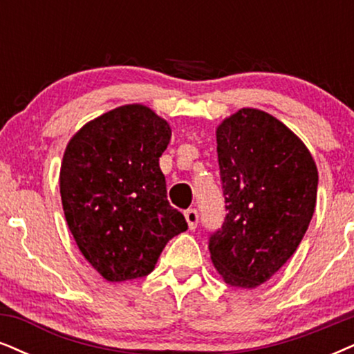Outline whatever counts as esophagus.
<instances>
[{
	"label": "esophagus",
	"mask_w": 354,
	"mask_h": 354,
	"mask_svg": "<svg viewBox=\"0 0 354 354\" xmlns=\"http://www.w3.org/2000/svg\"><path fill=\"white\" fill-rule=\"evenodd\" d=\"M185 217L187 221V225H189L191 230H194L198 227V221H199V212L196 209H187L185 210Z\"/></svg>",
	"instance_id": "obj_1"
}]
</instances>
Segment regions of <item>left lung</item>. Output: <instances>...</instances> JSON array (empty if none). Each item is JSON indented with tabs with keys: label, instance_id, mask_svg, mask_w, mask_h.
<instances>
[{
	"label": "left lung",
	"instance_id": "8db88e82",
	"mask_svg": "<svg viewBox=\"0 0 354 354\" xmlns=\"http://www.w3.org/2000/svg\"><path fill=\"white\" fill-rule=\"evenodd\" d=\"M217 155L227 216L209 235L223 281L253 289L296 252L315 210L319 173L283 122L240 109L218 125Z\"/></svg>",
	"mask_w": 354,
	"mask_h": 354
}]
</instances>
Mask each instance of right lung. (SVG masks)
Segmentation results:
<instances>
[{
  "mask_svg": "<svg viewBox=\"0 0 354 354\" xmlns=\"http://www.w3.org/2000/svg\"><path fill=\"white\" fill-rule=\"evenodd\" d=\"M171 131L140 104L109 111L66 145L60 194L80 252L111 283L151 272L165 245L187 230L167 199L158 160Z\"/></svg>",
  "mask_w": 354,
  "mask_h": 354,
  "instance_id": "right-lung-1",
  "label": "right lung"
}]
</instances>
